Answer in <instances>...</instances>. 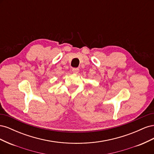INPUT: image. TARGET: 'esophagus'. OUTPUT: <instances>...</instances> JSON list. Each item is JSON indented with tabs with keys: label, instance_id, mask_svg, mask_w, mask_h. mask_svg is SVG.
Wrapping results in <instances>:
<instances>
[{
	"label": "esophagus",
	"instance_id": "esophagus-1",
	"mask_svg": "<svg viewBox=\"0 0 154 154\" xmlns=\"http://www.w3.org/2000/svg\"><path fill=\"white\" fill-rule=\"evenodd\" d=\"M72 72H73L74 73L76 74V73H78V71H79V69H78V68H72Z\"/></svg>",
	"mask_w": 154,
	"mask_h": 154
}]
</instances>
